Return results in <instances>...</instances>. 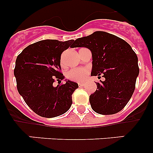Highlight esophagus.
I'll return each instance as SVG.
<instances>
[{
	"instance_id": "obj_1",
	"label": "esophagus",
	"mask_w": 153,
	"mask_h": 153,
	"mask_svg": "<svg viewBox=\"0 0 153 153\" xmlns=\"http://www.w3.org/2000/svg\"><path fill=\"white\" fill-rule=\"evenodd\" d=\"M79 87H84L85 84L84 83H79Z\"/></svg>"
}]
</instances>
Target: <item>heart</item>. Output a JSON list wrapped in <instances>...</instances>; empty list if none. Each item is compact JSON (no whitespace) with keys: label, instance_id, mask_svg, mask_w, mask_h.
<instances>
[{"label":"heart","instance_id":"1","mask_svg":"<svg viewBox=\"0 0 153 153\" xmlns=\"http://www.w3.org/2000/svg\"><path fill=\"white\" fill-rule=\"evenodd\" d=\"M89 74V70L87 69L82 68V67H76L70 70L67 73V77L71 80L76 81V82H83L87 77Z\"/></svg>","mask_w":153,"mask_h":153}]
</instances>
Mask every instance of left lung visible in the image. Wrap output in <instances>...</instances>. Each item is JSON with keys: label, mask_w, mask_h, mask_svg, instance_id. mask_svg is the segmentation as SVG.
Segmentation results:
<instances>
[{"label": "left lung", "mask_w": 153, "mask_h": 153, "mask_svg": "<svg viewBox=\"0 0 153 153\" xmlns=\"http://www.w3.org/2000/svg\"><path fill=\"white\" fill-rule=\"evenodd\" d=\"M86 47L92 53L91 76L105 78L90 96L92 109L99 114L122 110L135 90L139 76L138 57L127 42L104 31L78 38L71 48Z\"/></svg>", "instance_id": "obj_1"}]
</instances>
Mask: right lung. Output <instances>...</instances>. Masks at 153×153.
I'll return each mask as SVG.
<instances>
[{
  "label": "right lung",
  "mask_w": 153,
  "mask_h": 153,
  "mask_svg": "<svg viewBox=\"0 0 153 153\" xmlns=\"http://www.w3.org/2000/svg\"><path fill=\"white\" fill-rule=\"evenodd\" d=\"M73 41L40 40L27 47L17 56L13 73L18 93L40 117H58L72 105V94L79 87L77 83L69 79L56 86L53 83L55 79L60 82L64 78L60 72V56Z\"/></svg>",
  "instance_id": "add662e5"
}]
</instances>
